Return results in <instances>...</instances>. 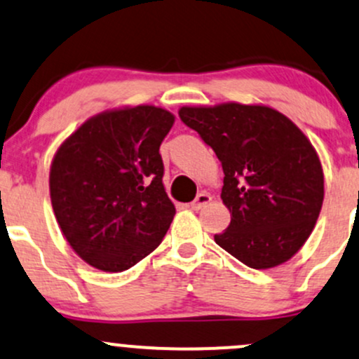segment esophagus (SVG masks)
Here are the masks:
<instances>
[{
	"label": "esophagus",
	"instance_id": "34e87169",
	"mask_svg": "<svg viewBox=\"0 0 359 359\" xmlns=\"http://www.w3.org/2000/svg\"><path fill=\"white\" fill-rule=\"evenodd\" d=\"M210 201H212V196L208 195V193H200V195L195 198V201H191L190 207L193 208V210H200V208L207 207Z\"/></svg>",
	"mask_w": 359,
	"mask_h": 359
}]
</instances>
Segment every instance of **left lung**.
Segmentation results:
<instances>
[{
  "label": "left lung",
  "mask_w": 359,
  "mask_h": 359,
  "mask_svg": "<svg viewBox=\"0 0 359 359\" xmlns=\"http://www.w3.org/2000/svg\"><path fill=\"white\" fill-rule=\"evenodd\" d=\"M178 114L222 163L220 196L231 224L215 243L255 269L295 256L324 201L320 159L304 132L266 104L181 107Z\"/></svg>",
  "instance_id": "8db88e82"
}]
</instances>
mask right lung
Wrapping results in <instances>:
<instances>
[{"instance_id":"right-lung-1","label":"right lung","mask_w":359,"mask_h":359,"mask_svg":"<svg viewBox=\"0 0 359 359\" xmlns=\"http://www.w3.org/2000/svg\"><path fill=\"white\" fill-rule=\"evenodd\" d=\"M175 115L152 104L91 116L60 144L49 175L64 237L107 273L132 268L166 236L176 208L163 184L159 147Z\"/></svg>"}]
</instances>
